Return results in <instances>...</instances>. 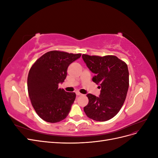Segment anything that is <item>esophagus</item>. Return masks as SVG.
Returning a JSON list of instances; mask_svg holds the SVG:
<instances>
[{"label":"esophagus","mask_w":158,"mask_h":158,"mask_svg":"<svg viewBox=\"0 0 158 158\" xmlns=\"http://www.w3.org/2000/svg\"><path fill=\"white\" fill-rule=\"evenodd\" d=\"M76 95H82V94H81L80 92H79L78 91H77V92H76Z\"/></svg>","instance_id":"esophagus-1"}]
</instances>
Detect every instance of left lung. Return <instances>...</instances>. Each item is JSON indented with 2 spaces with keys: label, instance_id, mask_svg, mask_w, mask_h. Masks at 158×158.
I'll return each mask as SVG.
<instances>
[{
  "label": "left lung",
  "instance_id": "obj_1",
  "mask_svg": "<svg viewBox=\"0 0 158 158\" xmlns=\"http://www.w3.org/2000/svg\"><path fill=\"white\" fill-rule=\"evenodd\" d=\"M88 68L95 74L92 80L99 85V97L88 94L89 102L84 107L86 115L96 121L114 117L125 101L129 85L127 64L114 55L104 56L82 55Z\"/></svg>",
  "mask_w": 158,
  "mask_h": 158
}]
</instances>
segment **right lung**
Returning <instances> with one entry per match:
<instances>
[{"label": "right lung", "instance_id": "add662e5", "mask_svg": "<svg viewBox=\"0 0 158 158\" xmlns=\"http://www.w3.org/2000/svg\"><path fill=\"white\" fill-rule=\"evenodd\" d=\"M80 56V53L51 51L31 67L27 76L28 94L33 107L45 121L60 122L68 116L76 94L59 88V84L65 80L69 66Z\"/></svg>", "mask_w": 158, "mask_h": 158}]
</instances>
